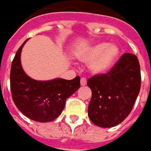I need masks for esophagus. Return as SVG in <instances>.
<instances>
[{
  "mask_svg": "<svg viewBox=\"0 0 151 151\" xmlns=\"http://www.w3.org/2000/svg\"><path fill=\"white\" fill-rule=\"evenodd\" d=\"M86 84H87V80H86V78H84V77L81 78V85H82V86H85Z\"/></svg>",
  "mask_w": 151,
  "mask_h": 151,
  "instance_id": "34e87169",
  "label": "esophagus"
}]
</instances>
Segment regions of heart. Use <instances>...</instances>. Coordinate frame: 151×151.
<instances>
[{"label": "heart", "instance_id": "obj_1", "mask_svg": "<svg viewBox=\"0 0 151 151\" xmlns=\"http://www.w3.org/2000/svg\"><path fill=\"white\" fill-rule=\"evenodd\" d=\"M121 49L118 45L106 42H97L79 52L78 57L83 63H90L89 68L96 75L109 72L119 60Z\"/></svg>", "mask_w": 151, "mask_h": 151}]
</instances>
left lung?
Here are the masks:
<instances>
[{
	"instance_id": "8db88e82",
	"label": "left lung",
	"mask_w": 151,
	"mask_h": 151,
	"mask_svg": "<svg viewBox=\"0 0 151 151\" xmlns=\"http://www.w3.org/2000/svg\"><path fill=\"white\" fill-rule=\"evenodd\" d=\"M92 91L88 107L91 122L102 128L118 125L129 115L141 88L137 57L125 53L107 74L96 75L87 83Z\"/></svg>"
}]
</instances>
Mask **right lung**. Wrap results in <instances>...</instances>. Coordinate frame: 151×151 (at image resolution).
Listing matches in <instances>:
<instances>
[{
	"label": "right lung",
	"instance_id": "add662e5",
	"mask_svg": "<svg viewBox=\"0 0 151 151\" xmlns=\"http://www.w3.org/2000/svg\"><path fill=\"white\" fill-rule=\"evenodd\" d=\"M28 40L17 50L10 70V88L17 109L31 120L47 123L56 119L63 110L67 98L80 88V77L72 80L55 78L36 81L24 72L21 53Z\"/></svg>",
	"mask_w": 151,
	"mask_h": 151
}]
</instances>
